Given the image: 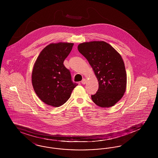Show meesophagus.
I'll list each match as a JSON object with an SVG mask.
<instances>
[{"label":"esophagus","mask_w":158,"mask_h":158,"mask_svg":"<svg viewBox=\"0 0 158 158\" xmlns=\"http://www.w3.org/2000/svg\"><path fill=\"white\" fill-rule=\"evenodd\" d=\"M81 83L83 84V85H85V84H86V80L85 79H82V81H81Z\"/></svg>","instance_id":"esophagus-1"}]
</instances>
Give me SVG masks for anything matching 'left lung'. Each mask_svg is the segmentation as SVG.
<instances>
[{"label": "left lung", "instance_id": "1", "mask_svg": "<svg viewBox=\"0 0 158 158\" xmlns=\"http://www.w3.org/2000/svg\"><path fill=\"white\" fill-rule=\"evenodd\" d=\"M77 49L98 79V91L91 96L93 102L102 108L113 106L123 97L127 86L126 68L120 54L103 41L81 43Z\"/></svg>", "mask_w": 158, "mask_h": 158}]
</instances>
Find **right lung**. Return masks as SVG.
<instances>
[{
    "instance_id": "add662e5",
    "label": "right lung",
    "mask_w": 158,
    "mask_h": 158,
    "mask_svg": "<svg viewBox=\"0 0 158 158\" xmlns=\"http://www.w3.org/2000/svg\"><path fill=\"white\" fill-rule=\"evenodd\" d=\"M73 45L64 42L51 43L40 52L34 64L32 86L38 98L47 105H63L77 85L72 82L70 72L63 64Z\"/></svg>"
}]
</instances>
